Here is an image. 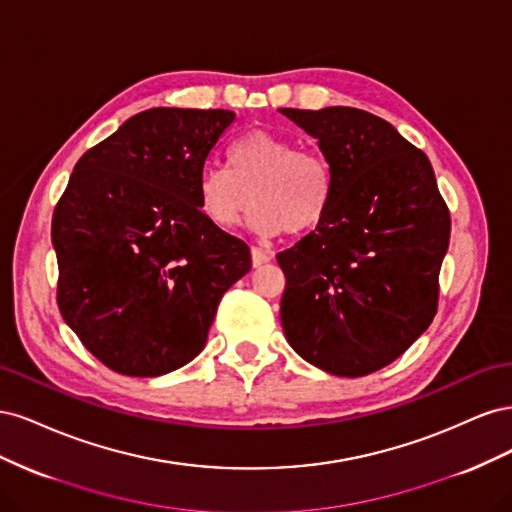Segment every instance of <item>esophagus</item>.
<instances>
[{
    "instance_id": "1",
    "label": "esophagus",
    "mask_w": 512,
    "mask_h": 512,
    "mask_svg": "<svg viewBox=\"0 0 512 512\" xmlns=\"http://www.w3.org/2000/svg\"><path fill=\"white\" fill-rule=\"evenodd\" d=\"M271 260V254L269 252H262L260 247H252V265L254 267H262L265 262Z\"/></svg>"
}]
</instances>
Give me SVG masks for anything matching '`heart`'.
Returning a JSON list of instances; mask_svg holds the SVG:
<instances>
[{"instance_id": "heart-1", "label": "heart", "mask_w": 512, "mask_h": 512, "mask_svg": "<svg viewBox=\"0 0 512 512\" xmlns=\"http://www.w3.org/2000/svg\"><path fill=\"white\" fill-rule=\"evenodd\" d=\"M196 196L200 211L218 228L237 226L252 196L247 224L258 235H301L329 215L335 177L318 151L297 149L271 130H252L228 149V168L209 164L200 170Z\"/></svg>"}]
</instances>
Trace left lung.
<instances>
[{
    "instance_id": "obj_1",
    "label": "left lung",
    "mask_w": 512,
    "mask_h": 512,
    "mask_svg": "<svg viewBox=\"0 0 512 512\" xmlns=\"http://www.w3.org/2000/svg\"><path fill=\"white\" fill-rule=\"evenodd\" d=\"M280 113L316 138L335 177L324 222L277 254L282 327L307 363L367 376L436 316L451 215L429 158L389 121L350 106Z\"/></svg>"
}]
</instances>
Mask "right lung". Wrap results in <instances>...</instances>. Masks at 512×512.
<instances>
[{
  "mask_svg": "<svg viewBox=\"0 0 512 512\" xmlns=\"http://www.w3.org/2000/svg\"><path fill=\"white\" fill-rule=\"evenodd\" d=\"M235 113L149 108L76 162L53 213L57 305L83 346L123 376L190 363L250 247L213 226L196 181Z\"/></svg>",
  "mask_w": 512,
  "mask_h": 512,
  "instance_id": "add662e5",
  "label": "right lung"
}]
</instances>
